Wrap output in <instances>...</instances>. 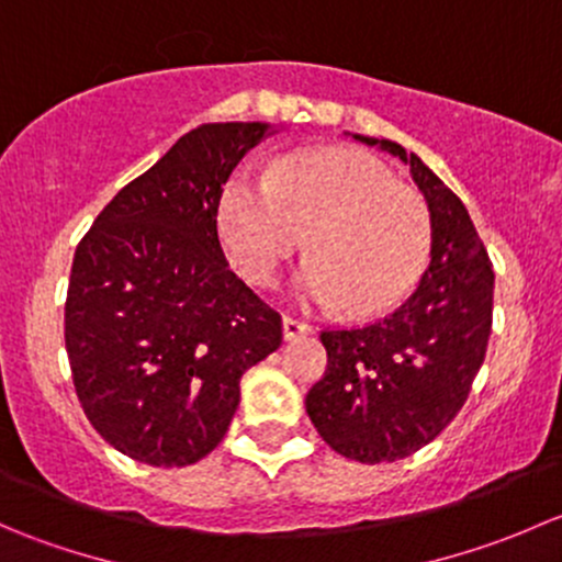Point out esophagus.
I'll return each instance as SVG.
<instances>
[{
	"mask_svg": "<svg viewBox=\"0 0 562 562\" xmlns=\"http://www.w3.org/2000/svg\"><path fill=\"white\" fill-rule=\"evenodd\" d=\"M307 334H313V326L304 321H296V317L285 315L282 317V337L285 339H299V337H307Z\"/></svg>",
	"mask_w": 562,
	"mask_h": 562,
	"instance_id": "esophagus-1",
	"label": "esophagus"
}]
</instances>
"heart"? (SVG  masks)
Segmentation results:
<instances>
[{"mask_svg":"<svg viewBox=\"0 0 562 562\" xmlns=\"http://www.w3.org/2000/svg\"><path fill=\"white\" fill-rule=\"evenodd\" d=\"M225 252L258 285L280 277L310 234L299 296L350 315L394 307L422 274L429 217L422 198L353 151H304L269 176H234L217 206Z\"/></svg>","mask_w":562,"mask_h":562,"instance_id":"heart-1","label":"heart"}]
</instances>
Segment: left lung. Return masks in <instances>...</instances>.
I'll use <instances>...</instances> for the list:
<instances>
[{"label":"left lung","instance_id":"left-lung-1","mask_svg":"<svg viewBox=\"0 0 562 562\" xmlns=\"http://www.w3.org/2000/svg\"><path fill=\"white\" fill-rule=\"evenodd\" d=\"M353 138L405 162L429 212V266L416 291L383 321L323 331L326 375L304 400L337 454L378 464L432 443L464 405L490 342L495 271L464 203L422 157L386 138Z\"/></svg>","mask_w":562,"mask_h":562}]
</instances>
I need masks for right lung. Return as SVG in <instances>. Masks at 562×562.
<instances>
[{
    "mask_svg": "<svg viewBox=\"0 0 562 562\" xmlns=\"http://www.w3.org/2000/svg\"><path fill=\"white\" fill-rule=\"evenodd\" d=\"M269 122L190 130L113 195L76 249L65 345L83 413L135 462L184 468L223 440L280 315L231 271L217 206Z\"/></svg>",
    "mask_w": 562,
    "mask_h": 562,
    "instance_id": "right-lung-1",
    "label": "right lung"
}]
</instances>
